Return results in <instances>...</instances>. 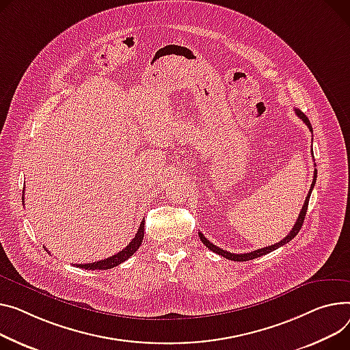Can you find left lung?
Instances as JSON below:
<instances>
[{
    "instance_id": "8db88e82",
    "label": "left lung",
    "mask_w": 350,
    "mask_h": 350,
    "mask_svg": "<svg viewBox=\"0 0 350 350\" xmlns=\"http://www.w3.org/2000/svg\"><path fill=\"white\" fill-rule=\"evenodd\" d=\"M295 113H297L298 118L302 120V122H304V124L308 126V129L312 132V126H311L310 120L307 118V115H306L304 112H301V111L297 109V108H295ZM312 154H314V153H312ZM315 181H317V170L314 172V180H312V184H311V189H310V191H308V196H307V198H306V201H304V205H302V209H301V213H299V215H298V218H297V221H295L293 229L290 230V234H288L284 239H282L280 242H278V243H274V245H271V246H266V247H262V249H258V250H253V252H249V253L237 254V253H230V252H226V250H224V249L215 246L214 243L209 242V241L201 234V232H198L201 242H202L209 250H213V252H215L217 254L222 256V258H225V259H228V260H234V262H246V260H252V259H256V258H260V256L267 254V253L275 250L277 247H280V246L288 243L291 239H294V238L297 237V234L299 232L302 224H304V218H306V214H307L308 202H310V197H311L312 189H314V185H315Z\"/></svg>"
}]
</instances>
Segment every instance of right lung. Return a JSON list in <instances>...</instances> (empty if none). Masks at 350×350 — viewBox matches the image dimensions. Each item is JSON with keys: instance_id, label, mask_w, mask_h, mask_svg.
<instances>
[{"instance_id": "add662e5", "label": "right lung", "mask_w": 350, "mask_h": 350, "mask_svg": "<svg viewBox=\"0 0 350 350\" xmlns=\"http://www.w3.org/2000/svg\"><path fill=\"white\" fill-rule=\"evenodd\" d=\"M23 191H25V190H23ZM22 200H23V197H22ZM144 235H145V221L141 222V226H139L135 238L121 252H118L116 254L111 256V258H107L104 260H98V262H94V263H85V265H75V266L85 269V270H107V269H112L115 266H118L122 262L128 260L131 256L139 249V246L142 245Z\"/></svg>"}]
</instances>
